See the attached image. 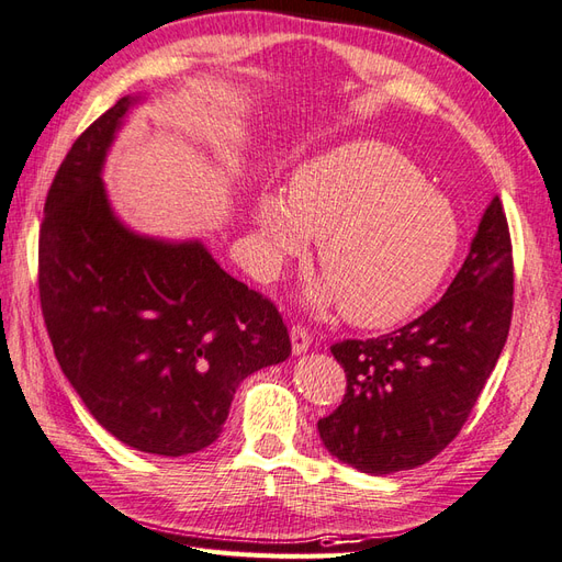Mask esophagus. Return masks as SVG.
Returning <instances> with one entry per match:
<instances>
[{"label":"esophagus","instance_id":"obj_1","mask_svg":"<svg viewBox=\"0 0 562 562\" xmlns=\"http://www.w3.org/2000/svg\"><path fill=\"white\" fill-rule=\"evenodd\" d=\"M291 344H293V352H295V355L310 350V346H312V334L307 331V328H305L303 324H295V326L291 328Z\"/></svg>","mask_w":562,"mask_h":562}]
</instances>
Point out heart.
<instances>
[{"mask_svg":"<svg viewBox=\"0 0 562 562\" xmlns=\"http://www.w3.org/2000/svg\"><path fill=\"white\" fill-rule=\"evenodd\" d=\"M267 269L319 238L326 283L319 303L338 300L358 326L405 319L439 289L460 248V218L401 149L355 140L305 161L291 195L269 190L255 204Z\"/></svg>","mask_w":562,"mask_h":562,"instance_id":"heart-1","label":"heart"}]
</instances>
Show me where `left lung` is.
<instances>
[{
    "instance_id": "obj_1",
    "label": "left lung",
    "mask_w": 562,
    "mask_h": 562,
    "mask_svg": "<svg viewBox=\"0 0 562 562\" xmlns=\"http://www.w3.org/2000/svg\"><path fill=\"white\" fill-rule=\"evenodd\" d=\"M513 285L510 228L494 198L439 303L391 334L331 346L348 386L317 422L328 453L367 474L413 470L439 456L508 340Z\"/></svg>"
}]
</instances>
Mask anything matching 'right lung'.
I'll list each match as a JSON object with an SVG mask.
<instances>
[{"label": "right lung", "instance_id": "add662e5", "mask_svg": "<svg viewBox=\"0 0 562 562\" xmlns=\"http://www.w3.org/2000/svg\"><path fill=\"white\" fill-rule=\"evenodd\" d=\"M135 98H121L68 149L45 200L40 307L80 401L126 446L188 456L222 434L240 381L291 355L269 297L202 243L135 236L114 216L102 161Z\"/></svg>", "mask_w": 562, "mask_h": 562}]
</instances>
